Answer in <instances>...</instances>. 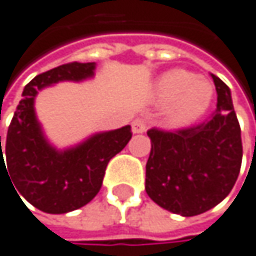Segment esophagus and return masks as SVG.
<instances>
[{
    "mask_svg": "<svg viewBox=\"0 0 256 256\" xmlns=\"http://www.w3.org/2000/svg\"><path fill=\"white\" fill-rule=\"evenodd\" d=\"M146 131V120L142 118H137L132 122V132H144Z\"/></svg>",
    "mask_w": 256,
    "mask_h": 256,
    "instance_id": "esophagus-1",
    "label": "esophagus"
}]
</instances>
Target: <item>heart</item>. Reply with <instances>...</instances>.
I'll return each mask as SVG.
<instances>
[{"instance_id": "obj_1", "label": "heart", "mask_w": 256, "mask_h": 256, "mask_svg": "<svg viewBox=\"0 0 256 256\" xmlns=\"http://www.w3.org/2000/svg\"><path fill=\"white\" fill-rule=\"evenodd\" d=\"M212 94V85L208 80L194 78L184 70L164 73L156 85L158 104L168 105L170 119L177 125L200 118L209 106Z\"/></svg>"}]
</instances>
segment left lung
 Returning <instances> with one entry per match:
<instances>
[{
  "mask_svg": "<svg viewBox=\"0 0 256 256\" xmlns=\"http://www.w3.org/2000/svg\"><path fill=\"white\" fill-rule=\"evenodd\" d=\"M216 108L178 130H148L151 152L145 189L152 202L183 216L203 214L228 197L241 168V128L229 86L212 74Z\"/></svg>",
  "mask_w": 256,
  "mask_h": 256,
  "instance_id": "1",
  "label": "left lung"
}]
</instances>
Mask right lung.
I'll list each match as a JSON object with an SVG mask.
<instances>
[{
  "label": "right lung",
  "instance_id": "1",
  "mask_svg": "<svg viewBox=\"0 0 256 256\" xmlns=\"http://www.w3.org/2000/svg\"><path fill=\"white\" fill-rule=\"evenodd\" d=\"M93 72L94 62H68L33 78L8 125L4 150L0 136V172L7 162L6 172L9 171L8 178L20 192L18 197L22 196L42 212L66 214L90 203L102 186L108 162L132 136L126 125L96 134L67 151H56L44 138L33 108L38 92L59 80H82L93 76ZM2 154H6L5 164Z\"/></svg>",
  "mask_w": 256,
  "mask_h": 256
}]
</instances>
